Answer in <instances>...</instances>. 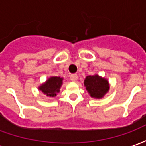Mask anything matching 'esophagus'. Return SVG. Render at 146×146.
I'll use <instances>...</instances> for the list:
<instances>
[{"label":"esophagus","instance_id":"1","mask_svg":"<svg viewBox=\"0 0 146 146\" xmlns=\"http://www.w3.org/2000/svg\"><path fill=\"white\" fill-rule=\"evenodd\" d=\"M78 79V76L76 74H72V75H70V80L73 81V82H75L76 81V80Z\"/></svg>","mask_w":146,"mask_h":146}]
</instances>
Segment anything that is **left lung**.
I'll return each mask as SVG.
<instances>
[{"label": "left lung", "mask_w": 146, "mask_h": 146, "mask_svg": "<svg viewBox=\"0 0 146 146\" xmlns=\"http://www.w3.org/2000/svg\"><path fill=\"white\" fill-rule=\"evenodd\" d=\"M89 95L94 98H102L110 90V83L107 79L102 77L98 74L87 76L84 81Z\"/></svg>", "instance_id": "obj_1"}]
</instances>
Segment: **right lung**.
<instances>
[{
  "mask_svg": "<svg viewBox=\"0 0 146 146\" xmlns=\"http://www.w3.org/2000/svg\"><path fill=\"white\" fill-rule=\"evenodd\" d=\"M63 84V78L61 76H50L44 83L38 87L40 92L48 97H55Z\"/></svg>",
  "mask_w": 146,
  "mask_h": 146,
  "instance_id": "add662e5",
  "label": "right lung"
}]
</instances>
